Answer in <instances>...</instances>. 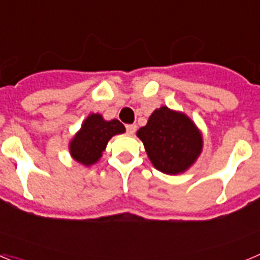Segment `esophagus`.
Wrapping results in <instances>:
<instances>
[{
    "instance_id": "1",
    "label": "esophagus",
    "mask_w": 260,
    "mask_h": 260,
    "mask_svg": "<svg viewBox=\"0 0 260 260\" xmlns=\"http://www.w3.org/2000/svg\"><path fill=\"white\" fill-rule=\"evenodd\" d=\"M135 130H137V126L135 125H126V132H127L128 134H134Z\"/></svg>"
}]
</instances>
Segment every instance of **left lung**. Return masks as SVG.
<instances>
[{"instance_id":"1","label":"left lung","mask_w":260,"mask_h":260,"mask_svg":"<svg viewBox=\"0 0 260 260\" xmlns=\"http://www.w3.org/2000/svg\"><path fill=\"white\" fill-rule=\"evenodd\" d=\"M137 135L153 167L162 173L185 172L202 151V137L185 114L161 107L150 116Z\"/></svg>"}]
</instances>
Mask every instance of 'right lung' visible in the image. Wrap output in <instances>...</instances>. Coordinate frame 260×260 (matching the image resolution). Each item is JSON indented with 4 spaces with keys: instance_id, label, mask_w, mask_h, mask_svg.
<instances>
[{
    "instance_id": "1",
    "label": "right lung",
    "mask_w": 260,
    "mask_h": 260,
    "mask_svg": "<svg viewBox=\"0 0 260 260\" xmlns=\"http://www.w3.org/2000/svg\"><path fill=\"white\" fill-rule=\"evenodd\" d=\"M121 133H125V126L118 119L105 121L100 114H91L71 141V156L87 167L95 164L105 150L108 141Z\"/></svg>"
}]
</instances>
